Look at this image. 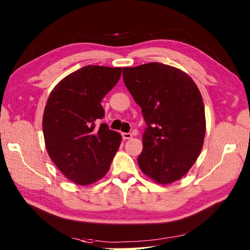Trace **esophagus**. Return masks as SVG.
Segmentation results:
<instances>
[{
  "label": "esophagus",
  "mask_w": 250,
  "mask_h": 250,
  "mask_svg": "<svg viewBox=\"0 0 250 250\" xmlns=\"http://www.w3.org/2000/svg\"><path fill=\"white\" fill-rule=\"evenodd\" d=\"M121 135H122V139H124L125 141L130 140V139H132V136H133V135H132V133H122Z\"/></svg>",
  "instance_id": "34e87169"
}]
</instances>
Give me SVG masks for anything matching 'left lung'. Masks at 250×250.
I'll return each mask as SVG.
<instances>
[{"label": "left lung", "instance_id": "1", "mask_svg": "<svg viewBox=\"0 0 250 250\" xmlns=\"http://www.w3.org/2000/svg\"><path fill=\"white\" fill-rule=\"evenodd\" d=\"M147 128L137 162L145 175L167 185L182 178L198 159L205 136L202 95L188 74L158 62L122 68Z\"/></svg>", "mask_w": 250, "mask_h": 250}]
</instances>
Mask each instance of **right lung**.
I'll return each instance as SVG.
<instances>
[{"label":"right lung","mask_w":250,"mask_h":250,"mask_svg":"<svg viewBox=\"0 0 250 250\" xmlns=\"http://www.w3.org/2000/svg\"><path fill=\"white\" fill-rule=\"evenodd\" d=\"M121 67L87 65L64 77L52 90L43 116L48 155L72 182L90 185L105 176L121 135L106 124L101 101L118 83Z\"/></svg>","instance_id":"obj_1"}]
</instances>
